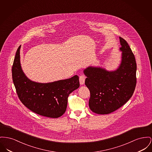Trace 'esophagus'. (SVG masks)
<instances>
[{
	"instance_id": "esophagus-1",
	"label": "esophagus",
	"mask_w": 152,
	"mask_h": 152,
	"mask_svg": "<svg viewBox=\"0 0 152 152\" xmlns=\"http://www.w3.org/2000/svg\"><path fill=\"white\" fill-rule=\"evenodd\" d=\"M85 79H86V76L84 75H81L79 76V81H80V84L81 85H83L84 84Z\"/></svg>"
}]
</instances>
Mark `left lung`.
<instances>
[{
    "label": "left lung",
    "instance_id": "8db88e82",
    "mask_svg": "<svg viewBox=\"0 0 152 152\" xmlns=\"http://www.w3.org/2000/svg\"><path fill=\"white\" fill-rule=\"evenodd\" d=\"M122 60L115 71L95 66L84 70L85 84L90 91L89 107L99 114L115 111L132 96L136 83L137 64L134 54L124 38L119 37Z\"/></svg>",
    "mask_w": 152,
    "mask_h": 152
}]
</instances>
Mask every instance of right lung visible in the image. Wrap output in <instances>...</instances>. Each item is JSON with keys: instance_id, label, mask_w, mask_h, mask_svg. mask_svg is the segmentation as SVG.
I'll list each match as a JSON object with an SVG mask.
<instances>
[{"instance_id": "add662e5", "label": "right lung", "mask_w": 152, "mask_h": 152, "mask_svg": "<svg viewBox=\"0 0 152 152\" xmlns=\"http://www.w3.org/2000/svg\"><path fill=\"white\" fill-rule=\"evenodd\" d=\"M20 45L12 67V77L19 99L31 111L42 116L57 118L66 111L69 95L80 86L79 78H71L48 83L30 80L22 71L20 63Z\"/></svg>"}]
</instances>
